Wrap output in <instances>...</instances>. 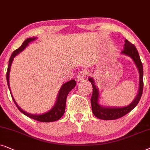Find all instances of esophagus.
I'll return each mask as SVG.
<instances>
[{
  "label": "esophagus",
  "instance_id": "34e87169",
  "mask_svg": "<svg viewBox=\"0 0 150 150\" xmlns=\"http://www.w3.org/2000/svg\"><path fill=\"white\" fill-rule=\"evenodd\" d=\"M88 74H87V72L86 71H83V70H81L77 74V79L78 81H81V80H83V79H84L86 77H87Z\"/></svg>",
  "mask_w": 150,
  "mask_h": 150
}]
</instances>
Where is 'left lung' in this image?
Instances as JSON below:
<instances>
[{"instance_id": "left-lung-1", "label": "left lung", "mask_w": 150, "mask_h": 150, "mask_svg": "<svg viewBox=\"0 0 150 150\" xmlns=\"http://www.w3.org/2000/svg\"><path fill=\"white\" fill-rule=\"evenodd\" d=\"M121 53L127 55L131 57L134 62L135 64L137 65L139 72V89L137 97L134 99V101L130 104L125 107L121 108H111V107H103L99 104V91L98 88L96 87L95 84V81L93 78H89L88 80L91 81L93 86V94L91 97V105H92V111L94 115L97 118L103 120H114L117 119L126 115L129 112L132 110H133L136 107L139 101H140L141 95L143 94V64L141 61L140 56H139V53L137 48L131 42L125 40L124 49L121 51Z\"/></svg>"}]
</instances>
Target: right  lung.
Returning <instances> with one entry per match:
<instances>
[{"label": "right lung", "instance_id": "1", "mask_svg": "<svg viewBox=\"0 0 150 150\" xmlns=\"http://www.w3.org/2000/svg\"><path fill=\"white\" fill-rule=\"evenodd\" d=\"M35 38H29L26 39L24 41L23 45H22L18 49H17L16 51H13L12 54H11V57H10L9 60V65H8L7 71V85H8V87H9V91H11V90H10L9 82V72H10V68H11V64H12L13 58H14L16 55L18 54L20 52L23 51V50L25 49L26 47L29 45V42H31L34 40H35ZM75 85H76V81L74 80V79H71V81L64 83V84L62 86L60 90H59L58 95H57V97L56 103H55L54 106H53V108H52L51 110L47 112L42 114V115H33V114H29V113L26 112L23 110H22L21 108L17 105V103L15 101L14 99H13V96L11 94V95L13 101H14L16 105V107L18 108V109L19 110L21 111L22 113H23L25 115L29 117V118L34 119V120L40 121V122H53V121H55L60 119L63 116L64 114L65 107H66V101H67V95L69 93V92L75 86Z\"/></svg>", "mask_w": 150, "mask_h": 150}]
</instances>
